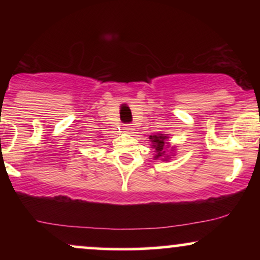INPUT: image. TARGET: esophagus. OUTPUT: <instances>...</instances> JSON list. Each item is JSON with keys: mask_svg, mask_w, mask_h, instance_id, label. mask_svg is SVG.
Listing matches in <instances>:
<instances>
[{"mask_svg": "<svg viewBox=\"0 0 260 260\" xmlns=\"http://www.w3.org/2000/svg\"><path fill=\"white\" fill-rule=\"evenodd\" d=\"M132 126H131L129 123H126V124H123V131L124 132H127V133H129V132H132Z\"/></svg>", "mask_w": 260, "mask_h": 260, "instance_id": "esophagus-1", "label": "esophagus"}]
</instances>
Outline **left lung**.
Masks as SVG:
<instances>
[{"instance_id":"1","label":"left lung","mask_w":260,"mask_h":260,"mask_svg":"<svg viewBox=\"0 0 260 260\" xmlns=\"http://www.w3.org/2000/svg\"><path fill=\"white\" fill-rule=\"evenodd\" d=\"M150 139L151 142H153V148H155V150H156V155H155V159H157V157H161L164 154H165V151H164V147H165V139L166 137L164 136H150Z\"/></svg>"}]
</instances>
